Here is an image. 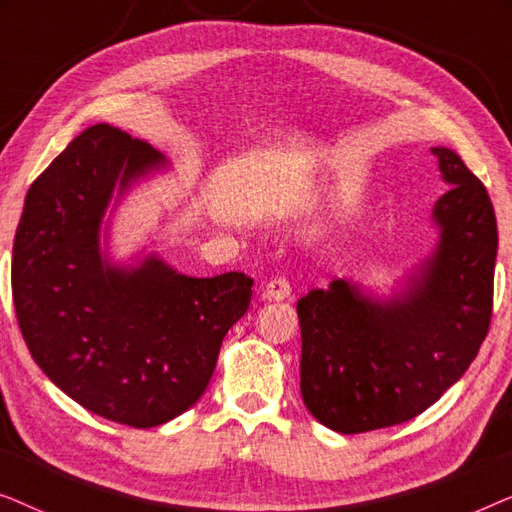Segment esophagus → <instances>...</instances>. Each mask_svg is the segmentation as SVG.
I'll return each instance as SVG.
<instances>
[{"instance_id": "34e87169", "label": "esophagus", "mask_w": 512, "mask_h": 512, "mask_svg": "<svg viewBox=\"0 0 512 512\" xmlns=\"http://www.w3.org/2000/svg\"><path fill=\"white\" fill-rule=\"evenodd\" d=\"M263 298H268V300H284V298H291V284L286 282L284 277L270 279V282L265 284V289H263Z\"/></svg>"}]
</instances>
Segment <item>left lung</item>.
I'll return each mask as SVG.
<instances>
[{"label":"left lung","mask_w":512,"mask_h":512,"mask_svg":"<svg viewBox=\"0 0 512 512\" xmlns=\"http://www.w3.org/2000/svg\"><path fill=\"white\" fill-rule=\"evenodd\" d=\"M447 191L433 205L436 247L377 298L338 277L298 300L300 394L338 433L396 426L438 401L489 331L499 233L492 200L457 153L436 146Z\"/></svg>","instance_id":"8db88e82"}]
</instances>
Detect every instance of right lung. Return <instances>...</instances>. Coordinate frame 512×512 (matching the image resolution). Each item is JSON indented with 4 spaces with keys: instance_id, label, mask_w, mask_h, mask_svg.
Listing matches in <instances>:
<instances>
[{
    "instance_id": "right-lung-1",
    "label": "right lung",
    "mask_w": 512,
    "mask_h": 512,
    "mask_svg": "<svg viewBox=\"0 0 512 512\" xmlns=\"http://www.w3.org/2000/svg\"><path fill=\"white\" fill-rule=\"evenodd\" d=\"M163 167L128 132L83 130L27 191L11 258L13 305L37 366L86 410L135 429L170 422L205 394L254 286L244 272L181 275L158 254L111 261L104 216Z\"/></svg>"
}]
</instances>
